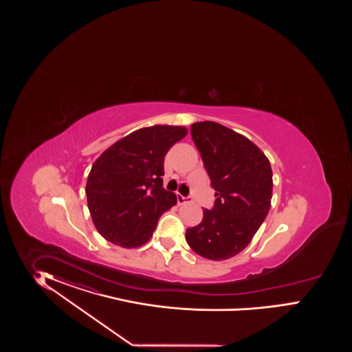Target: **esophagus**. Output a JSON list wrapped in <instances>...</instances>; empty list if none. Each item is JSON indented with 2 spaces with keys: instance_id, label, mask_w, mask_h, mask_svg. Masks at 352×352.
<instances>
[{
  "instance_id": "1",
  "label": "esophagus",
  "mask_w": 352,
  "mask_h": 352,
  "mask_svg": "<svg viewBox=\"0 0 352 352\" xmlns=\"http://www.w3.org/2000/svg\"><path fill=\"white\" fill-rule=\"evenodd\" d=\"M177 201H178L179 205H182V204L190 203L191 199H190L188 196H183L181 193H178V195H177Z\"/></svg>"
}]
</instances>
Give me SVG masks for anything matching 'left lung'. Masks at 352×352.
<instances>
[{"mask_svg":"<svg viewBox=\"0 0 352 352\" xmlns=\"http://www.w3.org/2000/svg\"><path fill=\"white\" fill-rule=\"evenodd\" d=\"M190 130L215 201L200 224L187 228L186 241L199 256L223 261L245 249L268 214L271 165L254 143L221 124L196 122Z\"/></svg>","mask_w":352,"mask_h":352,"instance_id":"1","label":"left lung"}]
</instances>
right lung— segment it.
<instances>
[{"label":"right lung","instance_id":"right-lung-1","mask_svg":"<svg viewBox=\"0 0 352 352\" xmlns=\"http://www.w3.org/2000/svg\"><path fill=\"white\" fill-rule=\"evenodd\" d=\"M182 126L155 125L130 133L93 164L86 183L89 212L106 240L137 248L148 241L177 196L162 188L165 155L186 137Z\"/></svg>","mask_w":352,"mask_h":352}]
</instances>
